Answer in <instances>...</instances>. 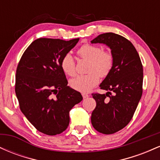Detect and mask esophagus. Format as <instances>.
Here are the masks:
<instances>
[{"mask_svg": "<svg viewBox=\"0 0 160 160\" xmlns=\"http://www.w3.org/2000/svg\"><path fill=\"white\" fill-rule=\"evenodd\" d=\"M82 98H88V97L89 96V94H86V93H82Z\"/></svg>", "mask_w": 160, "mask_h": 160, "instance_id": "esophagus-1", "label": "esophagus"}]
</instances>
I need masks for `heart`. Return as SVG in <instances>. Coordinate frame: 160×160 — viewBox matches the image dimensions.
<instances>
[{
    "label": "heart",
    "mask_w": 160,
    "mask_h": 160,
    "mask_svg": "<svg viewBox=\"0 0 160 160\" xmlns=\"http://www.w3.org/2000/svg\"><path fill=\"white\" fill-rule=\"evenodd\" d=\"M78 55L89 61L86 75H80L70 81L73 89L86 92L98 83L99 77L105 78L111 71L114 64V56L111 51L103 50L97 45L86 43L78 49ZM61 68L65 74L73 77L76 74V64L74 57L67 53L62 57Z\"/></svg>",
    "instance_id": "obj_1"
}]
</instances>
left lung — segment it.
<instances>
[{
    "mask_svg": "<svg viewBox=\"0 0 160 160\" xmlns=\"http://www.w3.org/2000/svg\"><path fill=\"white\" fill-rule=\"evenodd\" d=\"M92 43H105L111 49L114 64L100 84L106 94H92L96 107L91 121L97 131L111 135L123 128L133 117L143 92V66L136 49L128 39L112 32L104 33Z\"/></svg>",
    "mask_w": 160,
    "mask_h": 160,
    "instance_id": "obj_1",
    "label": "left lung"
}]
</instances>
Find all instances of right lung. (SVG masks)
Returning a JSON list of instances; mask_svg holds the SVG:
<instances>
[{"label":"right lung","instance_id":"obj_1","mask_svg":"<svg viewBox=\"0 0 160 160\" xmlns=\"http://www.w3.org/2000/svg\"><path fill=\"white\" fill-rule=\"evenodd\" d=\"M79 40L38 38L25 49L18 64L15 91L20 110L46 135L63 132L69 125V111L82 100L80 92L67 86L61 68L62 57Z\"/></svg>","mask_w":160,"mask_h":160}]
</instances>
